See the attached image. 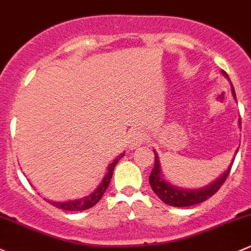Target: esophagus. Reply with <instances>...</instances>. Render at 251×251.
<instances>
[{
  "mask_svg": "<svg viewBox=\"0 0 251 251\" xmlns=\"http://www.w3.org/2000/svg\"><path fill=\"white\" fill-rule=\"evenodd\" d=\"M144 133L140 129H130L128 135V146L129 149H136L144 143Z\"/></svg>",
  "mask_w": 251,
  "mask_h": 251,
  "instance_id": "34e87169",
  "label": "esophagus"
}]
</instances>
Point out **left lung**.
<instances>
[{
  "label": "left lung",
  "mask_w": 251,
  "mask_h": 251,
  "mask_svg": "<svg viewBox=\"0 0 251 251\" xmlns=\"http://www.w3.org/2000/svg\"><path fill=\"white\" fill-rule=\"evenodd\" d=\"M222 75L228 79L229 84H231L232 89V95H233V99L236 100V93H234V88L232 86L231 81H229L228 75L225 71H222ZM239 126H241V120H239ZM154 152V165L153 169H152L151 174H150L149 182L151 185L152 190L159 197V200L162 202H164L168 205L172 206H190L195 205V204L202 203L204 201H206L208 198H210L211 196L215 192H218L219 188L221 187V185L226 181L227 176L229 174V170H231L232 164H233L234 158L232 159L231 164L228 165V168L226 169V172L222 173L220 176L216 180H214L211 183H208L204 187L200 188H182L179 186L173 185L172 182H169L168 180H165L162 175V169H161V163H159V157L157 154L156 151ZM238 152V150L236 151V153Z\"/></svg>",
  "instance_id": "8db88e82"
}]
</instances>
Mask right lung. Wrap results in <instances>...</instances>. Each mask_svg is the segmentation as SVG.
<instances>
[{
    "label": "right lung",
    "mask_w": 251,
    "mask_h": 251,
    "mask_svg": "<svg viewBox=\"0 0 251 251\" xmlns=\"http://www.w3.org/2000/svg\"><path fill=\"white\" fill-rule=\"evenodd\" d=\"M123 156H125V152L121 153L120 156L112 162V163L108 165L107 173L105 174L101 183H100V185L97 187V190H95L94 192L90 193L89 196H86V197H82V198H77V200L66 201V202H54V201H48V200L46 201H47L48 203L53 204V205L56 206V208L63 209V210H68V211H81V210H86V209L92 208V206H94L95 204L101 200L102 195H104L105 191H106V188L108 187V185H110L113 169H115L116 164L118 163V161H120L121 158H123Z\"/></svg>",
    "instance_id": "obj_1"
}]
</instances>
